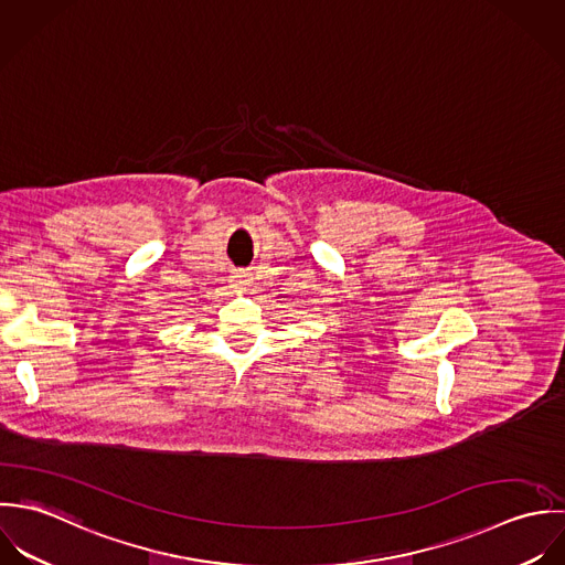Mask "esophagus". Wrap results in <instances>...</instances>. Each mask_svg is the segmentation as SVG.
I'll list each match as a JSON object with an SVG mask.
<instances>
[{
	"label": "esophagus",
	"instance_id": "34e87169",
	"mask_svg": "<svg viewBox=\"0 0 565 565\" xmlns=\"http://www.w3.org/2000/svg\"><path fill=\"white\" fill-rule=\"evenodd\" d=\"M228 281H231V288H233V290H246V286H248L250 279H248V273H233Z\"/></svg>",
	"mask_w": 565,
	"mask_h": 565
}]
</instances>
